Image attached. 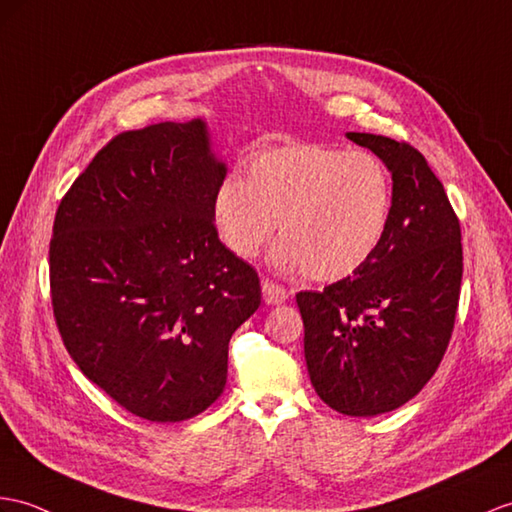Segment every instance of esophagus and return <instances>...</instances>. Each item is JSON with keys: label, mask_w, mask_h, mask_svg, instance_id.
<instances>
[{"label": "esophagus", "mask_w": 512, "mask_h": 512, "mask_svg": "<svg viewBox=\"0 0 512 512\" xmlns=\"http://www.w3.org/2000/svg\"><path fill=\"white\" fill-rule=\"evenodd\" d=\"M289 297H291V291L284 289V286L271 282V280L263 282V299L269 306H278V304L286 302Z\"/></svg>", "instance_id": "esophagus-1"}]
</instances>
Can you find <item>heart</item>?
I'll return each mask as SVG.
<instances>
[{
  "mask_svg": "<svg viewBox=\"0 0 512 512\" xmlns=\"http://www.w3.org/2000/svg\"><path fill=\"white\" fill-rule=\"evenodd\" d=\"M391 178L371 152L319 143L276 147L228 176L213 195V223L230 252L258 254L276 228L271 249L280 269L336 282L363 269L386 234Z\"/></svg>",
  "mask_w": 512,
  "mask_h": 512,
  "instance_id": "obj_1",
  "label": "heart"
}]
</instances>
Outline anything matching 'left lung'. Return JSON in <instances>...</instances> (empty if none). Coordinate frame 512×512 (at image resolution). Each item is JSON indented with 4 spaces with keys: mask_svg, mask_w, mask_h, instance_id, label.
<instances>
[{
    "mask_svg": "<svg viewBox=\"0 0 512 512\" xmlns=\"http://www.w3.org/2000/svg\"><path fill=\"white\" fill-rule=\"evenodd\" d=\"M345 136L391 171L389 226L354 276L295 299L317 395L336 413L376 417L413 400L439 367L454 330L463 245L443 184L413 145Z\"/></svg>",
    "mask_w": 512,
    "mask_h": 512,
    "instance_id": "left-lung-1",
    "label": "left lung"
}]
</instances>
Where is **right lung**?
<instances>
[{
	"label": "right lung",
	"mask_w": 512,
	"mask_h": 512,
	"mask_svg": "<svg viewBox=\"0 0 512 512\" xmlns=\"http://www.w3.org/2000/svg\"><path fill=\"white\" fill-rule=\"evenodd\" d=\"M228 167L204 119L115 136L56 210L49 284L62 343L132 415L191 419L226 389L228 343L260 306L254 267L219 241Z\"/></svg>",
	"instance_id": "obj_1"
}]
</instances>
